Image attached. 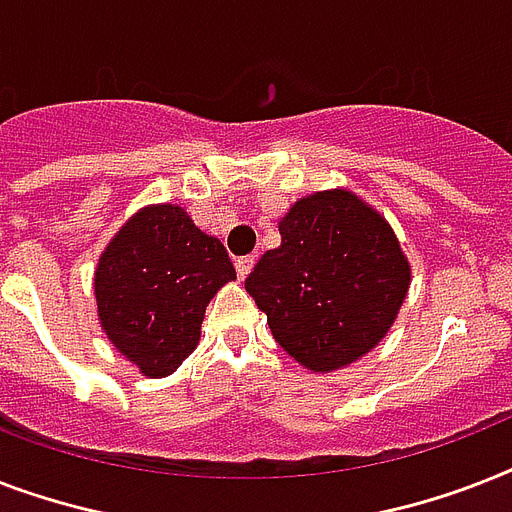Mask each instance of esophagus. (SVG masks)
<instances>
[{"mask_svg": "<svg viewBox=\"0 0 512 512\" xmlns=\"http://www.w3.org/2000/svg\"><path fill=\"white\" fill-rule=\"evenodd\" d=\"M252 268H255V255L236 257V273H239V279H247Z\"/></svg>", "mask_w": 512, "mask_h": 512, "instance_id": "esophagus-1", "label": "esophagus"}]
</instances>
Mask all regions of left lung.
Returning a JSON list of instances; mask_svg holds the SVG:
<instances>
[{"label": "left lung", "mask_w": 512, "mask_h": 512, "mask_svg": "<svg viewBox=\"0 0 512 512\" xmlns=\"http://www.w3.org/2000/svg\"><path fill=\"white\" fill-rule=\"evenodd\" d=\"M281 247L257 260L244 289L297 364L329 372L388 335L409 289V263L385 217L350 191L300 199L279 223Z\"/></svg>", "instance_id": "8db88e82"}]
</instances>
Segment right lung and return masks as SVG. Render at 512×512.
<instances>
[{"mask_svg": "<svg viewBox=\"0 0 512 512\" xmlns=\"http://www.w3.org/2000/svg\"><path fill=\"white\" fill-rule=\"evenodd\" d=\"M236 279L220 239L175 204L146 207L116 233L95 271L100 324L146 377H167L199 345L217 289Z\"/></svg>", "mask_w": 512, "mask_h": 512, "instance_id": "add662e5", "label": "right lung"}]
</instances>
